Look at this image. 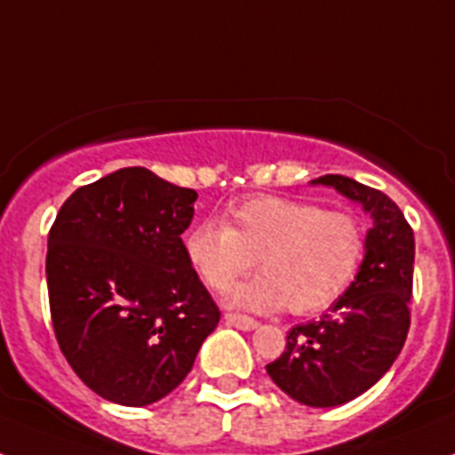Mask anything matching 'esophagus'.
Returning a JSON list of instances; mask_svg holds the SVG:
<instances>
[{
  "label": "esophagus",
  "mask_w": 455,
  "mask_h": 455,
  "mask_svg": "<svg viewBox=\"0 0 455 455\" xmlns=\"http://www.w3.org/2000/svg\"><path fill=\"white\" fill-rule=\"evenodd\" d=\"M225 323L228 325H235V328H239V331H255L257 321L251 319V316H243V315H225Z\"/></svg>",
  "instance_id": "34e87169"
}]
</instances>
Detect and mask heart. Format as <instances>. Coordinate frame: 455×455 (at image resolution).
<instances>
[{
  "label": "heart",
  "instance_id": "1",
  "mask_svg": "<svg viewBox=\"0 0 455 455\" xmlns=\"http://www.w3.org/2000/svg\"><path fill=\"white\" fill-rule=\"evenodd\" d=\"M364 246V225L351 212L271 196L241 200L230 209V225L203 220L182 239L187 264L214 291L251 271L257 257L262 275L236 284L228 305L259 315L331 307L351 287Z\"/></svg>",
  "mask_w": 455,
  "mask_h": 455
}]
</instances>
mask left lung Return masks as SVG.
I'll return each mask as SVG.
<instances>
[{
    "label": "left lung",
    "mask_w": 455,
    "mask_h": 455,
    "mask_svg": "<svg viewBox=\"0 0 455 455\" xmlns=\"http://www.w3.org/2000/svg\"><path fill=\"white\" fill-rule=\"evenodd\" d=\"M309 184L332 187L371 216L355 280L321 321L291 328L287 351L267 364L273 383L309 408L348 403L380 380L399 357L410 328L415 235L383 191L344 175Z\"/></svg>",
    "instance_id": "1"
}]
</instances>
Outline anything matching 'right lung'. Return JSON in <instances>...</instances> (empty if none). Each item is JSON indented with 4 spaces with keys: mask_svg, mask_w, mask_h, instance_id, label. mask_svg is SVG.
Masks as SVG:
<instances>
[{
    "mask_svg": "<svg viewBox=\"0 0 455 455\" xmlns=\"http://www.w3.org/2000/svg\"><path fill=\"white\" fill-rule=\"evenodd\" d=\"M198 193L120 168L77 188L47 239L56 341L102 399L143 408L191 371L220 312L187 264L182 232Z\"/></svg>",
    "mask_w": 455,
    "mask_h": 455,
    "instance_id": "1",
    "label": "right lung"
}]
</instances>
